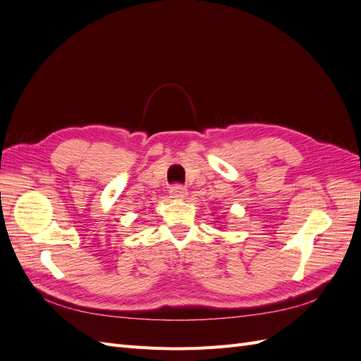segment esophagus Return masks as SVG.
<instances>
[{
	"label": "esophagus",
	"mask_w": 361,
	"mask_h": 361,
	"mask_svg": "<svg viewBox=\"0 0 361 361\" xmlns=\"http://www.w3.org/2000/svg\"><path fill=\"white\" fill-rule=\"evenodd\" d=\"M170 194L173 199H183L185 195H187V188H185L180 183H174L170 190Z\"/></svg>",
	"instance_id": "esophagus-1"
}]
</instances>
